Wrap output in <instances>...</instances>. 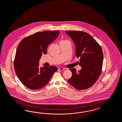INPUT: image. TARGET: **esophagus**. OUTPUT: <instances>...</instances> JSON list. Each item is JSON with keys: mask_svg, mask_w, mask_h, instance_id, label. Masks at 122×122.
<instances>
[{"mask_svg": "<svg viewBox=\"0 0 122 122\" xmlns=\"http://www.w3.org/2000/svg\"><path fill=\"white\" fill-rule=\"evenodd\" d=\"M58 69L60 70H64L65 69L64 68H63V67H59Z\"/></svg>", "mask_w": 122, "mask_h": 122, "instance_id": "obj_1", "label": "esophagus"}]
</instances>
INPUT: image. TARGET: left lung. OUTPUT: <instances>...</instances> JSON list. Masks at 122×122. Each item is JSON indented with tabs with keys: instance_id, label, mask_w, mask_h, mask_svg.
<instances>
[{
	"instance_id": "obj_1",
	"label": "left lung",
	"mask_w": 122,
	"mask_h": 122,
	"mask_svg": "<svg viewBox=\"0 0 122 122\" xmlns=\"http://www.w3.org/2000/svg\"><path fill=\"white\" fill-rule=\"evenodd\" d=\"M76 47V56L80 58L81 69L70 68L72 75L68 82L78 90L89 88L97 80L102 70L103 54L100 45L91 35L80 31H67Z\"/></svg>"
}]
</instances>
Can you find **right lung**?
Here are the masks:
<instances>
[{"label": "right lung", "instance_id": "add662e5", "mask_svg": "<svg viewBox=\"0 0 122 122\" xmlns=\"http://www.w3.org/2000/svg\"><path fill=\"white\" fill-rule=\"evenodd\" d=\"M59 33V30L37 32L25 37L18 45L14 62V69L20 81L28 88H42L57 70V67L53 66L39 67V61L43 54H46L48 45Z\"/></svg>", "mask_w": 122, "mask_h": 122}]
</instances>
